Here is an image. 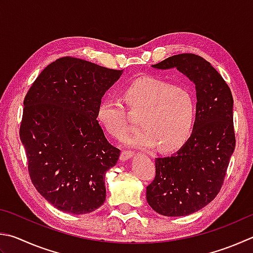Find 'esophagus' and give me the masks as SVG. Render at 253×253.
<instances>
[{
  "mask_svg": "<svg viewBox=\"0 0 253 253\" xmlns=\"http://www.w3.org/2000/svg\"><path fill=\"white\" fill-rule=\"evenodd\" d=\"M134 156V151L131 150H123L121 154V160L122 162H126V160L130 159Z\"/></svg>",
  "mask_w": 253,
  "mask_h": 253,
  "instance_id": "1",
  "label": "esophagus"
}]
</instances>
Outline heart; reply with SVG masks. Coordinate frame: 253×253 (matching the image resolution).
I'll return each instance as SVG.
<instances>
[{"instance_id":"obj_1","label":"heart","mask_w":253,"mask_h":253,"mask_svg":"<svg viewBox=\"0 0 253 253\" xmlns=\"http://www.w3.org/2000/svg\"><path fill=\"white\" fill-rule=\"evenodd\" d=\"M123 100L130 114L140 117L139 130L127 137L132 147L160 148L171 151L180 148L190 138L197 122V100L192 91L173 86L156 77H140L122 90ZM96 117L109 135L122 137L128 128V115L118 99L99 100Z\"/></svg>"}]
</instances>
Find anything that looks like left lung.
I'll return each instance as SVG.
<instances>
[{
    "mask_svg": "<svg viewBox=\"0 0 253 253\" xmlns=\"http://www.w3.org/2000/svg\"><path fill=\"white\" fill-rule=\"evenodd\" d=\"M153 67L177 68L196 88L195 129L176 154L156 158V176L146 189L156 212L181 217L203 209L221 189L236 147L233 98L221 75L198 55H173Z\"/></svg>",
    "mask_w": 253,
    "mask_h": 253,
    "instance_id": "left-lung-1",
    "label": "left lung"
}]
</instances>
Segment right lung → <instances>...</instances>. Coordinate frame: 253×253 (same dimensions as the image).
Here are the masks:
<instances>
[{
	"label": "right lung",
	"instance_id": "add662e5",
	"mask_svg": "<svg viewBox=\"0 0 253 253\" xmlns=\"http://www.w3.org/2000/svg\"><path fill=\"white\" fill-rule=\"evenodd\" d=\"M122 74L62 57L44 68L25 96L20 138L31 180L64 212L88 213L106 199L105 174L121 150L106 139L96 109Z\"/></svg>",
	"mask_w": 253,
	"mask_h": 253
}]
</instances>
